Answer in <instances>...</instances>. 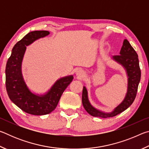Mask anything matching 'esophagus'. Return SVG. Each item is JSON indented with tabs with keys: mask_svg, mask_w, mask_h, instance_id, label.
Here are the masks:
<instances>
[{
	"mask_svg": "<svg viewBox=\"0 0 149 149\" xmlns=\"http://www.w3.org/2000/svg\"><path fill=\"white\" fill-rule=\"evenodd\" d=\"M75 74H76L77 76H79L80 77H84V73L81 70H77L76 72H75Z\"/></svg>",
	"mask_w": 149,
	"mask_h": 149,
	"instance_id": "34e87169",
	"label": "esophagus"
}]
</instances>
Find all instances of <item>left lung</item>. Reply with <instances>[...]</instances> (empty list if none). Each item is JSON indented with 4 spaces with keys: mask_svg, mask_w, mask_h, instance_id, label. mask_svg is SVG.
I'll list each match as a JSON object with an SVG mask.
<instances>
[{
    "mask_svg": "<svg viewBox=\"0 0 149 149\" xmlns=\"http://www.w3.org/2000/svg\"><path fill=\"white\" fill-rule=\"evenodd\" d=\"M112 59L122 65L127 76V90L123 101L111 112H104L95 108L89 102L88 92L85 86L82 92V103L85 110L94 117L107 118L114 117L125 110L132 105L137 95L138 85L141 79L138 55L127 39L123 41L120 55L112 56Z\"/></svg>",
    "mask_w": 149,
    "mask_h": 149,
    "instance_id": "left-lung-1",
    "label": "left lung"
}]
</instances>
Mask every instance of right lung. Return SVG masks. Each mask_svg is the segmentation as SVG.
I'll return each instance as SVG.
<instances>
[{
  "label": "right lung",
  "instance_id": "obj_1",
  "mask_svg": "<svg viewBox=\"0 0 149 149\" xmlns=\"http://www.w3.org/2000/svg\"><path fill=\"white\" fill-rule=\"evenodd\" d=\"M50 34L48 31H34L27 33L14 45L6 65V88L11 101L27 114L41 116L56 108L63 92L73 80V75L58 79L43 95L32 93L26 85L22 72V64L26 47Z\"/></svg>",
  "mask_w": 149,
  "mask_h": 149
}]
</instances>
